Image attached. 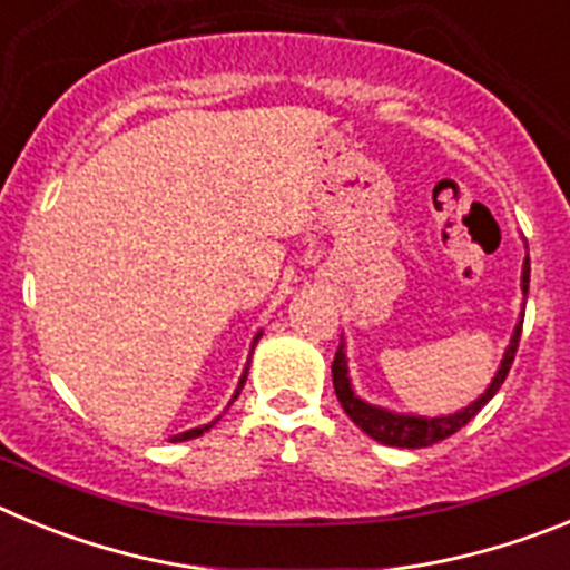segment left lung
<instances>
[{
  "label": "left lung",
  "mask_w": 570,
  "mask_h": 570,
  "mask_svg": "<svg viewBox=\"0 0 570 570\" xmlns=\"http://www.w3.org/2000/svg\"><path fill=\"white\" fill-rule=\"evenodd\" d=\"M528 279H531V262L525 259V271H522V291L528 294ZM520 334H522V320L520 325L513 328L511 345H508L505 356H502V365L493 376V382L488 385L485 394L476 402H471L468 407H462L460 414L451 416H411V414H391V411H382L376 405H367L360 396L351 391V382H347V362H345V345L336 347L334 365H331V374H334V391L340 405L345 407V414L356 422V425L365 431L371 440L382 442V445H394V448H428L436 445V442L448 440L451 434H456L460 428H465L473 416L480 414L482 407L488 405V400H493V394L500 391V385L505 382L508 371L513 365V356H517V347H520Z\"/></svg>",
  "instance_id": "8db88e82"
}]
</instances>
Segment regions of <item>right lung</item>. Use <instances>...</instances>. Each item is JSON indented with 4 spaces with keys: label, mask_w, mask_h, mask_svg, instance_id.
I'll list each match as a JSON object with an SVG mask.
<instances>
[{
    "label": "right lung",
    "mask_w": 570,
    "mask_h": 570,
    "mask_svg": "<svg viewBox=\"0 0 570 570\" xmlns=\"http://www.w3.org/2000/svg\"><path fill=\"white\" fill-rule=\"evenodd\" d=\"M256 340H259V334H256ZM256 340H254V342H256ZM245 376H248V367H245V374H242L239 387H236L234 400H236V396H239L242 385H245ZM214 422H216V420H214ZM214 422H208V425H203V428H190V431H185V434H176V436H174V442H183V440H194V436H203L205 431H210V428H214Z\"/></svg>",
    "instance_id": "obj_1"
}]
</instances>
